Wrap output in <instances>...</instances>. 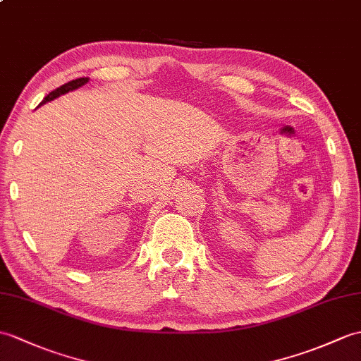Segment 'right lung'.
I'll use <instances>...</instances> for the list:
<instances>
[{"mask_svg":"<svg viewBox=\"0 0 361 361\" xmlns=\"http://www.w3.org/2000/svg\"><path fill=\"white\" fill-rule=\"evenodd\" d=\"M87 81H89V78L85 77V78H77V80H72V81H69V82H66V85H63V86H60L58 89L50 92V94L43 99V102L39 103V106H43V104H46V103H49V102H52V99H55V98H58V97H61V95L67 94V92H72V90H75V89H80L81 86H85Z\"/></svg>","mask_w":361,"mask_h":361,"instance_id":"1","label":"right lung"}]
</instances>
